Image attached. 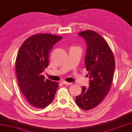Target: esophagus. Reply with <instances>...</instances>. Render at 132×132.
Here are the masks:
<instances>
[{
  "instance_id": "1",
  "label": "esophagus",
  "mask_w": 132,
  "mask_h": 132,
  "mask_svg": "<svg viewBox=\"0 0 132 132\" xmlns=\"http://www.w3.org/2000/svg\"><path fill=\"white\" fill-rule=\"evenodd\" d=\"M63 84H64V85H71V84H72V83H71V82H66V81H63Z\"/></svg>"
}]
</instances>
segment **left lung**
Instances as JSON below:
<instances>
[{"instance_id":"8db88e82","label":"left lung","mask_w":132,"mask_h":132,"mask_svg":"<svg viewBox=\"0 0 132 132\" xmlns=\"http://www.w3.org/2000/svg\"><path fill=\"white\" fill-rule=\"evenodd\" d=\"M87 44L85 64L89 74V87H82L76 97V104L83 110H90L103 100L110 89L115 60L110 47L99 34L93 31L79 33Z\"/></svg>"}]
</instances>
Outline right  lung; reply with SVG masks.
Wrapping results in <instances>:
<instances>
[{
    "label": "right lung",
    "instance_id": "add662e5",
    "mask_svg": "<svg viewBox=\"0 0 132 132\" xmlns=\"http://www.w3.org/2000/svg\"><path fill=\"white\" fill-rule=\"evenodd\" d=\"M62 37L42 34L31 36L23 42L16 60V72L20 88L28 102L44 108L52 102L58 83L45 79L42 72L48 67L50 52Z\"/></svg>",
    "mask_w": 132,
    "mask_h": 132
}]
</instances>
